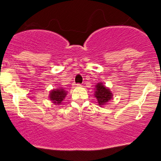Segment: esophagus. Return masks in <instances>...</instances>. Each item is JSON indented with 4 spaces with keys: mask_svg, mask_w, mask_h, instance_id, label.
<instances>
[{
    "mask_svg": "<svg viewBox=\"0 0 161 161\" xmlns=\"http://www.w3.org/2000/svg\"><path fill=\"white\" fill-rule=\"evenodd\" d=\"M75 86H81V84H79V83H77V84H74Z\"/></svg>",
    "mask_w": 161,
    "mask_h": 161,
    "instance_id": "34e87169",
    "label": "esophagus"
}]
</instances>
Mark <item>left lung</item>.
Returning <instances> with one entry per match:
<instances>
[{"mask_svg": "<svg viewBox=\"0 0 161 161\" xmlns=\"http://www.w3.org/2000/svg\"><path fill=\"white\" fill-rule=\"evenodd\" d=\"M94 97L97 98L98 105L101 108L108 104L109 101L113 98V93L109 88L105 86L103 82H99L95 86Z\"/></svg>", "mask_w": 161, "mask_h": 161, "instance_id": "8db88e82", "label": "left lung"}]
</instances>
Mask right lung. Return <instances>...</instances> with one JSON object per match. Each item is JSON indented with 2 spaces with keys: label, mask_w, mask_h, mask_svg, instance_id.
I'll use <instances>...</instances> for the list:
<instances>
[{
  "label": "right lung",
  "mask_w": 161,
  "mask_h": 161,
  "mask_svg": "<svg viewBox=\"0 0 161 161\" xmlns=\"http://www.w3.org/2000/svg\"><path fill=\"white\" fill-rule=\"evenodd\" d=\"M67 92L68 91H66L64 88H61H61L53 89L50 92V100L54 104L61 105V103L65 98Z\"/></svg>",
  "instance_id": "add662e5"
}]
</instances>
